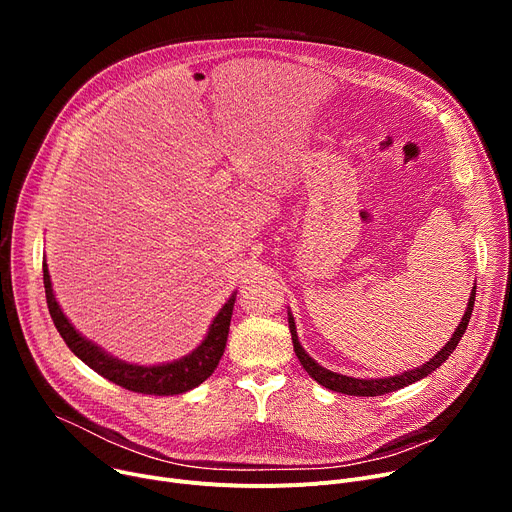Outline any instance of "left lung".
<instances>
[{
	"label": "left lung",
	"mask_w": 512,
	"mask_h": 512,
	"mask_svg": "<svg viewBox=\"0 0 512 512\" xmlns=\"http://www.w3.org/2000/svg\"><path fill=\"white\" fill-rule=\"evenodd\" d=\"M473 303H475V286L471 290V299H469V305H467V311L461 319L459 328L454 330L452 338L448 340V344H444L438 355L434 359H429L427 363H423L421 367L417 369H411V371H405L400 375H392V378H382V380H357V378H348V375H342V373H334L326 367H321L319 363H315L307 353L305 348L301 346L299 342V336H297V328H294V317L288 313V328H290V336H292V346H294V353H297L301 365L305 367V371L311 375V378L326 386L328 390H334V392H342V394H348V396H382V394H388V392H394V390H400L405 386H411L413 382H419L423 378H427L429 373L436 371L450 355L456 346H459V340L463 338L467 326H469V319H471V313H473Z\"/></svg>",
	"instance_id": "1"
}]
</instances>
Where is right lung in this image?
Returning a JSON list of instances; mask_svg holds the SVG:
<instances>
[{"label":"right lung","instance_id":"right-lung-1","mask_svg":"<svg viewBox=\"0 0 512 512\" xmlns=\"http://www.w3.org/2000/svg\"><path fill=\"white\" fill-rule=\"evenodd\" d=\"M43 284H45L49 315L70 351L80 361L87 363L93 371L103 375L105 380H110L130 392L153 394V396H174V394L188 392L209 378L224 355L236 294H232L228 303L220 309V313L215 315L205 340L191 355H186L174 363L145 367V365H132V363L114 359L112 355L103 353L99 346H95L91 340L83 338L72 328V324L66 319V315L62 313L56 301V294H53L47 263H43Z\"/></svg>","mask_w":512,"mask_h":512}]
</instances>
